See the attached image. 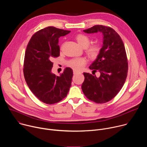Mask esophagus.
I'll list each match as a JSON object with an SVG mask.
<instances>
[{
	"label": "esophagus",
	"mask_w": 147,
	"mask_h": 147,
	"mask_svg": "<svg viewBox=\"0 0 147 147\" xmlns=\"http://www.w3.org/2000/svg\"><path fill=\"white\" fill-rule=\"evenodd\" d=\"M73 73H74V74H80L81 73L80 71H78L76 70H73Z\"/></svg>",
	"instance_id": "34e87169"
}]
</instances>
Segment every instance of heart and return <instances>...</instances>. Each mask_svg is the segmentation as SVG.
I'll return each instance as SVG.
<instances>
[{
  "instance_id": "b5f03b06",
  "label": "heart",
  "mask_w": 147,
  "mask_h": 147,
  "mask_svg": "<svg viewBox=\"0 0 147 147\" xmlns=\"http://www.w3.org/2000/svg\"><path fill=\"white\" fill-rule=\"evenodd\" d=\"M78 44L83 48H86V52L91 58H96L100 52V46L98 44L90 45V39L88 36L84 34H78L76 36ZM86 60L84 58H76L69 60L67 65L76 70H81L86 65Z\"/></svg>"
}]
</instances>
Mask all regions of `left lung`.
<instances>
[{"mask_svg":"<svg viewBox=\"0 0 147 147\" xmlns=\"http://www.w3.org/2000/svg\"><path fill=\"white\" fill-rule=\"evenodd\" d=\"M91 34L100 32L103 45L97 58L89 67L100 72L99 77L84 73L82 90L86 96L95 103H103L112 99L120 91L126 80L128 62L125 47L120 35L112 28L94 26L83 31Z\"/></svg>","mask_w":147,"mask_h":147,"instance_id":"1","label":"left lung"}]
</instances>
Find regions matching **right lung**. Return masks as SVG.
<instances>
[{
	"mask_svg": "<svg viewBox=\"0 0 147 147\" xmlns=\"http://www.w3.org/2000/svg\"><path fill=\"white\" fill-rule=\"evenodd\" d=\"M70 31L48 27L35 32L27 45L24 61V76L30 90L47 104L66 97L71 85L73 70L66 67L59 76L52 73L53 59L60 55L59 38Z\"/></svg>",
	"mask_w": 147,
	"mask_h": 147,
	"instance_id": "right-lung-1",
	"label": "right lung"
}]
</instances>
